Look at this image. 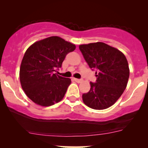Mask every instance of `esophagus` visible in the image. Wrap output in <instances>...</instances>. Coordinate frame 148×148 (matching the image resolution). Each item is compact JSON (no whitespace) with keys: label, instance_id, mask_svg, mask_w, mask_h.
<instances>
[{"label":"esophagus","instance_id":"1","mask_svg":"<svg viewBox=\"0 0 148 148\" xmlns=\"http://www.w3.org/2000/svg\"><path fill=\"white\" fill-rule=\"evenodd\" d=\"M74 81H76V83H79H79H81V81H83V80H82V79H75V78H74Z\"/></svg>","mask_w":148,"mask_h":148}]
</instances>
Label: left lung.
<instances>
[{
    "instance_id": "1",
    "label": "left lung",
    "mask_w": 148,
    "mask_h": 148,
    "mask_svg": "<svg viewBox=\"0 0 148 148\" xmlns=\"http://www.w3.org/2000/svg\"><path fill=\"white\" fill-rule=\"evenodd\" d=\"M79 49L97 74L95 83L90 82V90L83 94V101L93 109H106L114 104L127 87L130 69L126 57L103 42L80 45Z\"/></svg>"
}]
</instances>
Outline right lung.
Wrapping results in <instances>:
<instances>
[{
    "label": "right lung",
    "instance_id": "add662e5",
    "mask_svg": "<svg viewBox=\"0 0 148 148\" xmlns=\"http://www.w3.org/2000/svg\"><path fill=\"white\" fill-rule=\"evenodd\" d=\"M76 46L57 36L36 42L26 50L20 67V82L33 102L49 106L64 97L71 79L54 74Z\"/></svg>",
    "mask_w": 148,
    "mask_h": 148
}]
</instances>
